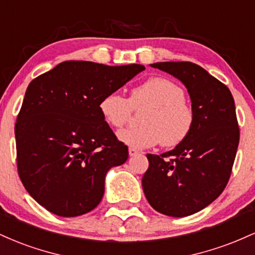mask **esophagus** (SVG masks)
Wrapping results in <instances>:
<instances>
[{
  "label": "esophagus",
  "mask_w": 255,
  "mask_h": 255,
  "mask_svg": "<svg viewBox=\"0 0 255 255\" xmlns=\"http://www.w3.org/2000/svg\"><path fill=\"white\" fill-rule=\"evenodd\" d=\"M128 152H129V156H130V157L136 156V154L139 153V151L135 150V148H133V147H129V148H128Z\"/></svg>",
  "instance_id": "34e87169"
}]
</instances>
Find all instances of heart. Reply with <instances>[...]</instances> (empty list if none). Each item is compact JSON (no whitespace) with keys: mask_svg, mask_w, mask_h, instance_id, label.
<instances>
[{"mask_svg":"<svg viewBox=\"0 0 255 255\" xmlns=\"http://www.w3.org/2000/svg\"><path fill=\"white\" fill-rule=\"evenodd\" d=\"M146 108L140 119L141 127L119 133L124 144L144 150L159 144L174 147L188 137L194 126V111L187 103L183 90L174 81L152 77L131 90L129 98L109 92L101 98L99 113L108 125L122 128L129 121L131 111Z\"/></svg>","mask_w":255,"mask_h":255,"instance_id":"b5f03b06","label":"heart"}]
</instances>
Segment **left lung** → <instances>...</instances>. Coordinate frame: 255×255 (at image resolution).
Segmentation results:
<instances>
[{"instance_id":"1","label":"left lung","mask_w":255,"mask_h":255,"mask_svg":"<svg viewBox=\"0 0 255 255\" xmlns=\"http://www.w3.org/2000/svg\"><path fill=\"white\" fill-rule=\"evenodd\" d=\"M188 90L194 126L174 150L150 154L142 176L147 201L158 212L186 217L205 209L224 191L238 151L240 128L230 90L192 62H158Z\"/></svg>"}]
</instances>
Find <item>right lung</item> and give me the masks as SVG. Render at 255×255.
Returning <instances> with one entry per match:
<instances>
[{
	"mask_svg": "<svg viewBox=\"0 0 255 255\" xmlns=\"http://www.w3.org/2000/svg\"><path fill=\"white\" fill-rule=\"evenodd\" d=\"M145 69L64 61L31 81L15 124L17 174L38 204L62 217L92 211L108 170L128 147L99 113L101 98Z\"/></svg>",
	"mask_w": 255,
	"mask_h": 255,
	"instance_id": "1",
	"label": "right lung"
}]
</instances>
